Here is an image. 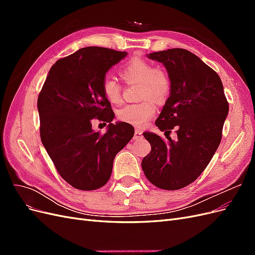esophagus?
<instances>
[{
  "label": "esophagus",
  "mask_w": 255,
  "mask_h": 255,
  "mask_svg": "<svg viewBox=\"0 0 255 255\" xmlns=\"http://www.w3.org/2000/svg\"><path fill=\"white\" fill-rule=\"evenodd\" d=\"M142 137V132L139 129H136L134 133V139H139V138Z\"/></svg>",
  "instance_id": "obj_1"
}]
</instances>
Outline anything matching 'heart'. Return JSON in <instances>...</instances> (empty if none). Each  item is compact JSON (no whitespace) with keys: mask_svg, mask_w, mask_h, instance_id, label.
<instances>
[{"mask_svg":"<svg viewBox=\"0 0 255 255\" xmlns=\"http://www.w3.org/2000/svg\"><path fill=\"white\" fill-rule=\"evenodd\" d=\"M119 75L127 84L140 83L139 98L144 100L122 107L118 112V119L135 128H143L156 113V104L152 100L164 101L170 92V79L164 70L155 68L150 61L142 58H132L127 61L121 66ZM122 86L117 81L112 78L103 80L102 94L107 101L119 104Z\"/></svg>","mask_w":255,"mask_h":255,"instance_id":"1","label":"heart"}]
</instances>
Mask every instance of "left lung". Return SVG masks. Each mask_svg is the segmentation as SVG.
I'll list each match as a JSON object with an SVG mask.
<instances>
[{"instance_id": "left-lung-1", "label": "left lung", "mask_w": 255, "mask_h": 255, "mask_svg": "<svg viewBox=\"0 0 255 255\" xmlns=\"http://www.w3.org/2000/svg\"><path fill=\"white\" fill-rule=\"evenodd\" d=\"M148 57L164 64L171 91L155 121L168 140L143 133L151 153L142 159L141 167L156 187L181 189L198 179L217 150L229 103L219 75L191 52L169 49L150 53ZM174 126L176 141L168 137Z\"/></svg>"}]
</instances>
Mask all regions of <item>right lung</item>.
Here are the masks:
<instances>
[{"mask_svg":"<svg viewBox=\"0 0 255 255\" xmlns=\"http://www.w3.org/2000/svg\"><path fill=\"white\" fill-rule=\"evenodd\" d=\"M127 54L101 47L80 49L51 67L38 96L42 144L60 176L76 189L104 186L116 154L134 136L132 126L112 123L115 115L102 94L106 72ZM94 119L110 123L106 133L91 128Z\"/></svg>","mask_w":255,"mask_h":255,"instance_id":"obj_1","label":"right lung"}]
</instances>
